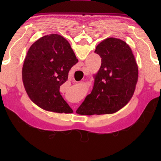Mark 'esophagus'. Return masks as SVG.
<instances>
[{"label": "esophagus", "instance_id": "obj_1", "mask_svg": "<svg viewBox=\"0 0 161 161\" xmlns=\"http://www.w3.org/2000/svg\"><path fill=\"white\" fill-rule=\"evenodd\" d=\"M82 70L84 71V72H86V67H83V68H82Z\"/></svg>", "mask_w": 161, "mask_h": 161}]
</instances>
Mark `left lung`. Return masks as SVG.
<instances>
[{
  "instance_id": "8db88e82",
  "label": "left lung",
  "mask_w": 161,
  "mask_h": 161,
  "mask_svg": "<svg viewBox=\"0 0 161 161\" xmlns=\"http://www.w3.org/2000/svg\"><path fill=\"white\" fill-rule=\"evenodd\" d=\"M94 53L101 57L102 64L94 76L91 94L76 111L81 115L116 112L131 99L138 81V65L126 42L118 38H107L97 46Z\"/></svg>"
}]
</instances>
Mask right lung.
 Segmentation results:
<instances>
[{
    "mask_svg": "<svg viewBox=\"0 0 161 161\" xmlns=\"http://www.w3.org/2000/svg\"><path fill=\"white\" fill-rule=\"evenodd\" d=\"M78 62L67 40L47 35L31 45L24 61L22 79L32 102L45 110L69 114L72 108L59 92L72 67Z\"/></svg>",
    "mask_w": 161,
    "mask_h": 161,
    "instance_id": "right-lung-1",
    "label": "right lung"
}]
</instances>
